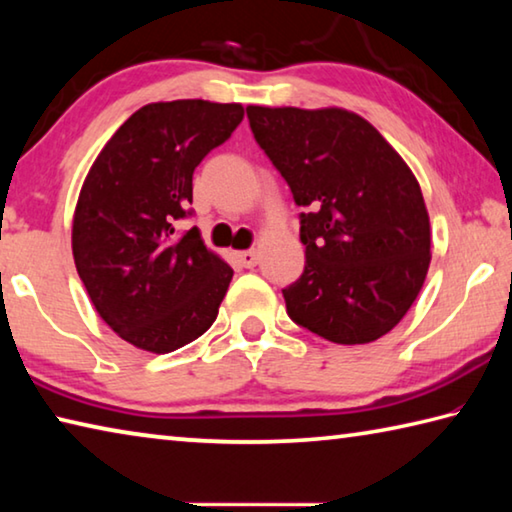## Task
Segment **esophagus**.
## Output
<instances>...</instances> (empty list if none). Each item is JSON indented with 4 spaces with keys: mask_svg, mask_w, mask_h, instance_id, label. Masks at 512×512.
<instances>
[{
    "mask_svg": "<svg viewBox=\"0 0 512 512\" xmlns=\"http://www.w3.org/2000/svg\"><path fill=\"white\" fill-rule=\"evenodd\" d=\"M237 262L244 268H255L259 264V255L257 250H241V253H235Z\"/></svg>",
    "mask_w": 512,
    "mask_h": 512,
    "instance_id": "1",
    "label": "esophagus"
}]
</instances>
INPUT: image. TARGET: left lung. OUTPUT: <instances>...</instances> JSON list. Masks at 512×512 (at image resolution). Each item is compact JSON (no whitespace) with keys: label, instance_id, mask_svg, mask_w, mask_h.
I'll return each mask as SVG.
<instances>
[{"label":"left lung","instance_id":"left-lung-1","mask_svg":"<svg viewBox=\"0 0 512 512\" xmlns=\"http://www.w3.org/2000/svg\"><path fill=\"white\" fill-rule=\"evenodd\" d=\"M257 144L291 187L305 271L282 289L298 325L341 345L391 332L431 262L427 205L409 164L343 108L248 106Z\"/></svg>","mask_w":512,"mask_h":512}]
</instances>
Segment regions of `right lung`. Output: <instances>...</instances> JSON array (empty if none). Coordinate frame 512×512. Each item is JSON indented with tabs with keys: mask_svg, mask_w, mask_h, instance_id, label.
Listing matches in <instances>:
<instances>
[{
	"mask_svg": "<svg viewBox=\"0 0 512 512\" xmlns=\"http://www.w3.org/2000/svg\"><path fill=\"white\" fill-rule=\"evenodd\" d=\"M244 119L241 103L160 101L133 112L85 176L72 253L94 309L135 348L167 354L205 334L232 268L198 228L176 235L192 212V176Z\"/></svg>",
	"mask_w": 512,
	"mask_h": 512,
	"instance_id": "obj_1",
	"label": "right lung"
}]
</instances>
